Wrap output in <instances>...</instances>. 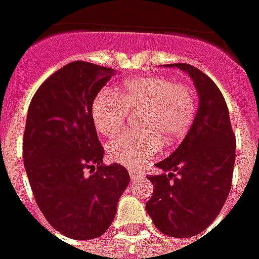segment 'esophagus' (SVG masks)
I'll list each match as a JSON object with an SVG mask.
<instances>
[{
	"instance_id": "obj_1",
	"label": "esophagus",
	"mask_w": 259,
	"mask_h": 259,
	"mask_svg": "<svg viewBox=\"0 0 259 259\" xmlns=\"http://www.w3.org/2000/svg\"><path fill=\"white\" fill-rule=\"evenodd\" d=\"M129 176H130V179L133 180V179H137V178L140 176V174H139V172H136V170H133V169H130Z\"/></svg>"
}]
</instances>
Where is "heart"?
I'll list each match as a JSON object with an SVG mask.
<instances>
[{
	"mask_svg": "<svg viewBox=\"0 0 259 259\" xmlns=\"http://www.w3.org/2000/svg\"><path fill=\"white\" fill-rule=\"evenodd\" d=\"M118 95L101 90L91 104V118L104 136L122 129L130 112L139 115L140 132H126L108 144L113 162L137 169L161 152L163 141L178 144L189 135L195 118L193 91L163 76H141L119 85Z\"/></svg>",
	"mask_w": 259,
	"mask_h": 259,
	"instance_id": "1",
	"label": "heart"
}]
</instances>
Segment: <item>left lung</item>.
<instances>
[{"mask_svg": "<svg viewBox=\"0 0 259 259\" xmlns=\"http://www.w3.org/2000/svg\"><path fill=\"white\" fill-rule=\"evenodd\" d=\"M191 77L198 109L189 135L148 179L154 193L146 209L163 234L178 239L201 233L219 215L232 187L236 139L218 85L189 64H169Z\"/></svg>", "mask_w": 259, "mask_h": 259, "instance_id": "8db88e82", "label": "left lung"}]
</instances>
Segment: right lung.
Listing matches in <instances>:
<instances>
[{
    "mask_svg": "<svg viewBox=\"0 0 259 259\" xmlns=\"http://www.w3.org/2000/svg\"><path fill=\"white\" fill-rule=\"evenodd\" d=\"M113 69L74 61L36 91L26 118L23 162L36 202L57 232L74 240L100 237L111 226L130 176L104 165L91 104Z\"/></svg>",
    "mask_w": 259,
    "mask_h": 259,
    "instance_id": "add662e5",
    "label": "right lung"
}]
</instances>
